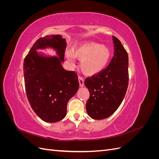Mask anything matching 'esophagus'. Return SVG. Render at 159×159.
I'll return each instance as SVG.
<instances>
[{"instance_id": "1", "label": "esophagus", "mask_w": 159, "mask_h": 159, "mask_svg": "<svg viewBox=\"0 0 159 159\" xmlns=\"http://www.w3.org/2000/svg\"><path fill=\"white\" fill-rule=\"evenodd\" d=\"M78 81H79L80 87H83V86L84 85V82L83 78H81V77H79V78H78Z\"/></svg>"}]
</instances>
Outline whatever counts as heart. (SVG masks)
<instances>
[{"instance_id":"obj_1","label":"heart","mask_w":159,"mask_h":159,"mask_svg":"<svg viewBox=\"0 0 159 159\" xmlns=\"http://www.w3.org/2000/svg\"><path fill=\"white\" fill-rule=\"evenodd\" d=\"M67 57L71 63L74 62V57L80 60V68L83 73L94 75L102 71L107 66L111 52L104 45L85 42L75 46L72 51L67 52Z\"/></svg>"}]
</instances>
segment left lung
Wrapping results in <instances>:
<instances>
[{"label": "left lung", "instance_id": "left-lung-1", "mask_svg": "<svg viewBox=\"0 0 159 159\" xmlns=\"http://www.w3.org/2000/svg\"><path fill=\"white\" fill-rule=\"evenodd\" d=\"M114 56L100 73L85 80L90 96L86 103L89 116L103 119L111 116L122 103L129 83V57L121 42L113 36Z\"/></svg>", "mask_w": 159, "mask_h": 159}]
</instances>
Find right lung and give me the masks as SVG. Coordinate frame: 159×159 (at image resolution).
Wrapping results in <instances>:
<instances>
[{"label": "right lung", "mask_w": 159, "mask_h": 159, "mask_svg": "<svg viewBox=\"0 0 159 159\" xmlns=\"http://www.w3.org/2000/svg\"><path fill=\"white\" fill-rule=\"evenodd\" d=\"M48 47L56 51L57 57L37 52ZM66 48L62 36H46L34 44L24 61L28 100L38 116L48 123H56L66 117L68 101L79 89L78 75L61 66Z\"/></svg>", "instance_id": "add662e5"}]
</instances>
